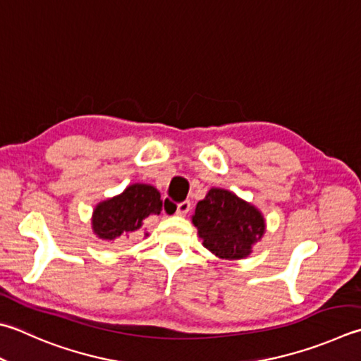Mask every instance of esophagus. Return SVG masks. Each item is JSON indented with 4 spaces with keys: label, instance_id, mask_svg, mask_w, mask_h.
I'll use <instances>...</instances> for the list:
<instances>
[{
    "label": "esophagus",
    "instance_id": "34e87169",
    "mask_svg": "<svg viewBox=\"0 0 361 361\" xmlns=\"http://www.w3.org/2000/svg\"><path fill=\"white\" fill-rule=\"evenodd\" d=\"M190 209H192V202H190V201H182V202L178 204L176 214L180 215V216H185L190 212Z\"/></svg>",
    "mask_w": 361,
    "mask_h": 361
}]
</instances>
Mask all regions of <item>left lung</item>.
Wrapping results in <instances>:
<instances>
[{"label":"left lung","instance_id":"left-lung-1","mask_svg":"<svg viewBox=\"0 0 361 361\" xmlns=\"http://www.w3.org/2000/svg\"><path fill=\"white\" fill-rule=\"evenodd\" d=\"M193 224L204 247L229 261L247 257L265 233L264 216L253 204L215 187L196 204Z\"/></svg>","mask_w":361,"mask_h":361}]
</instances>
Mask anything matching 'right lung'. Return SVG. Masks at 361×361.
<instances>
[{
    "label": "right lung",
    "mask_w": 361,
    "mask_h": 361,
    "mask_svg": "<svg viewBox=\"0 0 361 361\" xmlns=\"http://www.w3.org/2000/svg\"><path fill=\"white\" fill-rule=\"evenodd\" d=\"M160 212L159 190L147 183H133L121 195L97 204L92 214V231L102 240L128 237L138 233L149 216Z\"/></svg>",
    "instance_id": "right-lung-1"
}]
</instances>
